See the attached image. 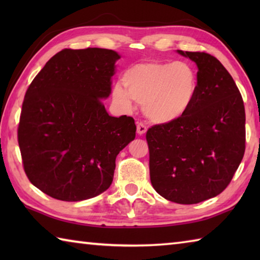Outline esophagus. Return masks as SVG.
Wrapping results in <instances>:
<instances>
[{
	"label": "esophagus",
	"mask_w": 260,
	"mask_h": 260,
	"mask_svg": "<svg viewBox=\"0 0 260 260\" xmlns=\"http://www.w3.org/2000/svg\"><path fill=\"white\" fill-rule=\"evenodd\" d=\"M136 132H138V134H139V135H143V134H146V132H147V126L144 125V124H142V122H139L138 126H136Z\"/></svg>",
	"instance_id": "1"
}]
</instances>
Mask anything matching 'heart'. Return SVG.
Segmentation results:
<instances>
[{
    "instance_id": "b5f03b06",
    "label": "heart",
    "mask_w": 260,
    "mask_h": 260,
    "mask_svg": "<svg viewBox=\"0 0 260 260\" xmlns=\"http://www.w3.org/2000/svg\"><path fill=\"white\" fill-rule=\"evenodd\" d=\"M122 85L112 88V100L124 111L142 104V111L157 125L172 124L192 108L200 91L197 72L184 61H147L126 70Z\"/></svg>"
}]
</instances>
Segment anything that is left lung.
Here are the masks:
<instances>
[{"mask_svg":"<svg viewBox=\"0 0 260 260\" xmlns=\"http://www.w3.org/2000/svg\"><path fill=\"white\" fill-rule=\"evenodd\" d=\"M196 64L200 91L181 119L147 132L150 180L178 204L219 195L243 158L245 112L239 88L223 65L206 52L177 50Z\"/></svg>","mask_w":260,"mask_h":260,"instance_id":"left-lung-1","label":"left lung"}]
</instances>
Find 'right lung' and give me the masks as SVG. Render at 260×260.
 Segmentation results:
<instances>
[{
  "label": "right lung",
  "mask_w": 260,
  "mask_h": 260,
  "mask_svg": "<svg viewBox=\"0 0 260 260\" xmlns=\"http://www.w3.org/2000/svg\"><path fill=\"white\" fill-rule=\"evenodd\" d=\"M120 55L102 48L64 49L47 61L25 94L18 143L25 173L52 199L79 202L111 186L116 157L135 139L132 117H112Z\"/></svg>",
  "instance_id": "obj_1"
}]
</instances>
